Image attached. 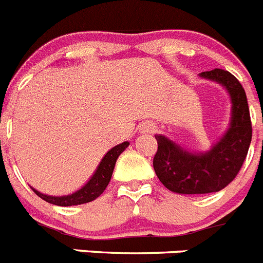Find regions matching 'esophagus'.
Instances as JSON below:
<instances>
[{
  "mask_svg": "<svg viewBox=\"0 0 263 263\" xmlns=\"http://www.w3.org/2000/svg\"><path fill=\"white\" fill-rule=\"evenodd\" d=\"M156 131V126L152 123H144L143 126H141V132H144V134H153V132Z\"/></svg>",
  "mask_w": 263,
  "mask_h": 263,
  "instance_id": "1",
  "label": "esophagus"
}]
</instances>
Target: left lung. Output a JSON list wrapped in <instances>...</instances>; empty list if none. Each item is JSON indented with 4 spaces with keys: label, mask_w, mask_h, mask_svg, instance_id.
<instances>
[{
    "label": "left lung",
    "mask_w": 263,
    "mask_h": 263,
    "mask_svg": "<svg viewBox=\"0 0 263 263\" xmlns=\"http://www.w3.org/2000/svg\"><path fill=\"white\" fill-rule=\"evenodd\" d=\"M202 78L220 83L232 100V122L227 134L212 151L192 154L157 135L158 149L153 167L167 190L183 195L218 192L239 174L252 141V122L245 90L239 80L228 71L215 68L201 72Z\"/></svg>",
    "instance_id": "1"
}]
</instances>
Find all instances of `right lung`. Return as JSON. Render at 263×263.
<instances>
[{"mask_svg":"<svg viewBox=\"0 0 263 263\" xmlns=\"http://www.w3.org/2000/svg\"><path fill=\"white\" fill-rule=\"evenodd\" d=\"M129 145L128 141L119 144V145L114 146L110 149L106 153V156L102 158L101 163L98 165L97 170H96L95 175L90 178V180L85 184L82 190L78 192L72 193L68 196H62V197H53V196H46L43 193L37 192L36 190H32L40 198L45 200L46 202L53 203V205L58 206H72V205H82V203L90 202V201L96 200L98 196L101 195L105 190H106L107 184H109L110 179H111L112 171H114L115 162H117L118 157L120 153Z\"/></svg>","mask_w":263,"mask_h":263,"instance_id":"1","label":"right lung"}]
</instances>
